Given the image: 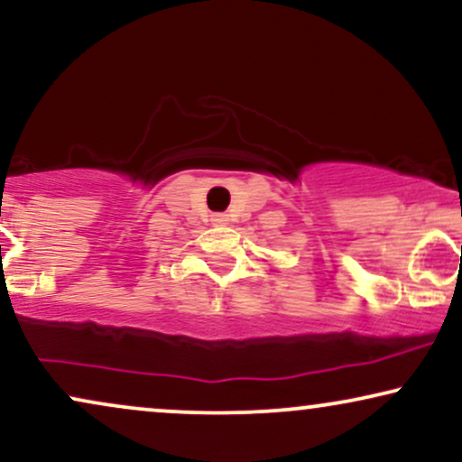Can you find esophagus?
Listing matches in <instances>:
<instances>
[{
	"label": "esophagus",
	"instance_id": "1",
	"mask_svg": "<svg viewBox=\"0 0 462 462\" xmlns=\"http://www.w3.org/2000/svg\"><path fill=\"white\" fill-rule=\"evenodd\" d=\"M211 221H213L215 226H224L226 221H227V215H226V213H215Z\"/></svg>",
	"mask_w": 462,
	"mask_h": 462
}]
</instances>
